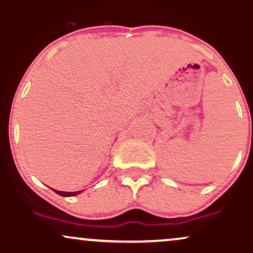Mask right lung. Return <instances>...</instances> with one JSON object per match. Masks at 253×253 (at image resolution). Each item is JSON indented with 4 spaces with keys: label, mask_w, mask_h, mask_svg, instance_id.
<instances>
[{
    "label": "right lung",
    "mask_w": 253,
    "mask_h": 253,
    "mask_svg": "<svg viewBox=\"0 0 253 253\" xmlns=\"http://www.w3.org/2000/svg\"><path fill=\"white\" fill-rule=\"evenodd\" d=\"M58 195H62V196H74V195H77L78 193H81V191H74V193H66V191H58V190H54Z\"/></svg>",
    "instance_id": "add662e5"
}]
</instances>
